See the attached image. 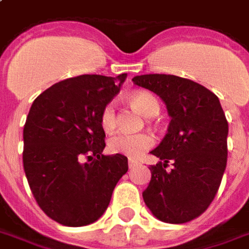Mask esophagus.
<instances>
[{"mask_svg": "<svg viewBox=\"0 0 249 249\" xmlns=\"http://www.w3.org/2000/svg\"><path fill=\"white\" fill-rule=\"evenodd\" d=\"M136 165H137V161H136V160H129V161H128V166H129V169L134 167Z\"/></svg>", "mask_w": 249, "mask_h": 249, "instance_id": "34e87169", "label": "esophagus"}]
</instances>
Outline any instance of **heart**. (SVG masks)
Wrapping results in <instances>:
<instances>
[{"instance_id": "heart-1", "label": "heart", "mask_w": 249, "mask_h": 249, "mask_svg": "<svg viewBox=\"0 0 249 249\" xmlns=\"http://www.w3.org/2000/svg\"><path fill=\"white\" fill-rule=\"evenodd\" d=\"M129 103L139 110L140 113L146 117L156 116L160 110V104L152 93L145 91L133 92L129 97ZM101 128L106 132H112L116 128L115 107L112 104H107L100 112ZM154 139L149 133H117L110 137L108 141V150L113 154H123L129 158H137L146 149L152 148Z\"/></svg>"}]
</instances>
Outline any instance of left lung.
Instances as JSON below:
<instances>
[{
	"label": "left lung",
	"instance_id": "8db88e82",
	"mask_svg": "<svg viewBox=\"0 0 249 249\" xmlns=\"http://www.w3.org/2000/svg\"><path fill=\"white\" fill-rule=\"evenodd\" d=\"M132 80L161 97L171 119L166 136L150 152L164 162L149 167L152 179L143 202L161 222H190L213 200L227 165L228 123L220 101L203 86L176 75ZM170 160L175 167L167 172Z\"/></svg>",
	"mask_w": 249,
	"mask_h": 249
}]
</instances>
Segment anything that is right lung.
<instances>
[{
    "instance_id": "add662e5",
    "label": "right lung",
    "mask_w": 249,
    "mask_h": 249,
    "mask_svg": "<svg viewBox=\"0 0 249 249\" xmlns=\"http://www.w3.org/2000/svg\"><path fill=\"white\" fill-rule=\"evenodd\" d=\"M125 79L126 73L66 79L42 92L27 115L23 126L27 182L43 213L63 226L96 222L116 183L128 171L125 156L101 154L106 133L100 124L101 109L119 93Z\"/></svg>"
}]
</instances>
